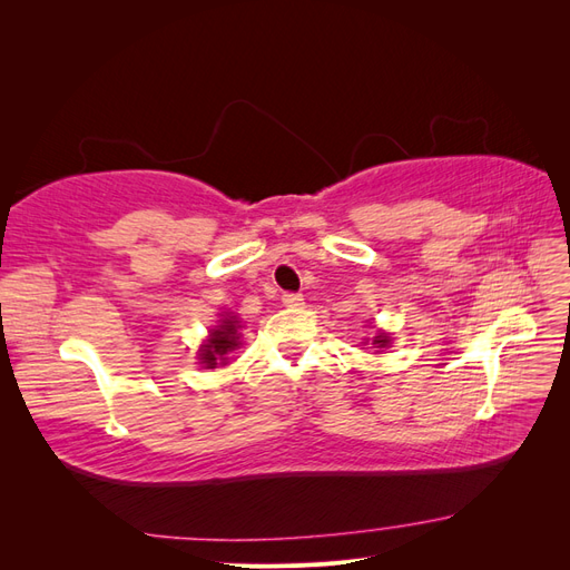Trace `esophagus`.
<instances>
[{
  "instance_id": "34e87169",
  "label": "esophagus",
  "mask_w": 570,
  "mask_h": 570,
  "mask_svg": "<svg viewBox=\"0 0 570 570\" xmlns=\"http://www.w3.org/2000/svg\"><path fill=\"white\" fill-rule=\"evenodd\" d=\"M283 304H285V306H302V304H304V297L299 295V292H285V295H283Z\"/></svg>"
}]
</instances>
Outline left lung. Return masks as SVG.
Instances as JSON below:
<instances>
[{
	"label": "left lung",
	"mask_w": 570,
	"mask_h": 570,
	"mask_svg": "<svg viewBox=\"0 0 570 570\" xmlns=\"http://www.w3.org/2000/svg\"><path fill=\"white\" fill-rule=\"evenodd\" d=\"M366 342H368V340H366ZM366 342H364V344H366ZM373 344H375L377 350H385L387 344H390V335H387V333H383V331H377V335L373 337Z\"/></svg>",
	"instance_id": "1"
}]
</instances>
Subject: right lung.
<instances>
[{"label": "right lung", "instance_id": "1", "mask_svg": "<svg viewBox=\"0 0 570 570\" xmlns=\"http://www.w3.org/2000/svg\"><path fill=\"white\" fill-rule=\"evenodd\" d=\"M243 321H239L237 316L233 314H220V321L218 325H214L209 331V337L204 340V344L199 347V364L206 366V368H216L218 364L226 366L228 364V354L233 350H237L239 344V325Z\"/></svg>", "mask_w": 570, "mask_h": 570}]
</instances>
